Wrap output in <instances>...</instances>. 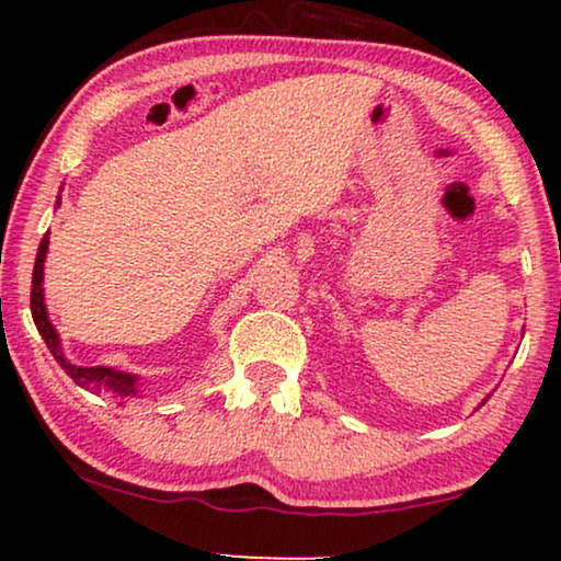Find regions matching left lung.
I'll return each instance as SVG.
<instances>
[{
    "mask_svg": "<svg viewBox=\"0 0 561 561\" xmlns=\"http://www.w3.org/2000/svg\"><path fill=\"white\" fill-rule=\"evenodd\" d=\"M482 403H485V401H482ZM482 403H480V405H482Z\"/></svg>",
    "mask_w": 561,
    "mask_h": 561,
    "instance_id": "8db88e82",
    "label": "left lung"
}]
</instances>
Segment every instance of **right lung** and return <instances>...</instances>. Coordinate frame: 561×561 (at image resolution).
<instances>
[{
	"label": "right lung",
	"mask_w": 561,
	"mask_h": 561,
	"mask_svg": "<svg viewBox=\"0 0 561 561\" xmlns=\"http://www.w3.org/2000/svg\"><path fill=\"white\" fill-rule=\"evenodd\" d=\"M56 206H60V196ZM48 232H45L41 248H37V257H35V267H33V290H30V311H33V321L37 327V332L48 344L50 355L56 357V363L64 367L66 375H71L76 386L94 390V393H112L117 398H127L137 393V375L129 373H119L114 367H79L71 365L64 357V350H60V340L56 327L50 324L48 319V309H45V298H43V267H45V255H48Z\"/></svg>",
	"instance_id": "right-lung-1"
}]
</instances>
